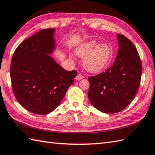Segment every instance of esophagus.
Masks as SVG:
<instances>
[{"mask_svg": "<svg viewBox=\"0 0 155 155\" xmlns=\"http://www.w3.org/2000/svg\"><path fill=\"white\" fill-rule=\"evenodd\" d=\"M76 80H78V81H79V80H81L82 78H83V76L81 74H78L77 75V77H76Z\"/></svg>", "mask_w": 155, "mask_h": 155, "instance_id": "1", "label": "esophagus"}]
</instances>
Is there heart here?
Segmentation results:
<instances>
[{
	"label": "heart",
	"mask_w": 155,
	"mask_h": 155,
	"mask_svg": "<svg viewBox=\"0 0 155 155\" xmlns=\"http://www.w3.org/2000/svg\"><path fill=\"white\" fill-rule=\"evenodd\" d=\"M78 57L84 58L83 67L91 73H97L106 67L112 55V50L107 43L98 45L94 39L81 45L76 49Z\"/></svg>",
	"instance_id": "b5f03b06"
}]
</instances>
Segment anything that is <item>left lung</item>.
I'll return each instance as SVG.
<instances>
[{"instance_id":"obj_1","label":"left lung","mask_w":155,"mask_h":155,"mask_svg":"<svg viewBox=\"0 0 155 155\" xmlns=\"http://www.w3.org/2000/svg\"><path fill=\"white\" fill-rule=\"evenodd\" d=\"M117 38L118 50L113 65L88 78V99L104 113H118L133 101L142 74L140 58L133 42L120 34Z\"/></svg>"}]
</instances>
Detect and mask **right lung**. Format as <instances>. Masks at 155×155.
<instances>
[{"label":"right lung","mask_w":155,"mask_h":155,"mask_svg":"<svg viewBox=\"0 0 155 155\" xmlns=\"http://www.w3.org/2000/svg\"><path fill=\"white\" fill-rule=\"evenodd\" d=\"M54 33V28L38 32L16 48L12 58L13 93L32 113L47 114L57 108L77 74L64 70L50 56L56 48Z\"/></svg>","instance_id":"obj_1"}]
</instances>
